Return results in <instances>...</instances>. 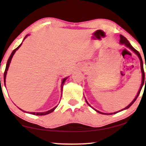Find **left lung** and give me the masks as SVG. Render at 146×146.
Returning a JSON list of instances; mask_svg holds the SVG:
<instances>
[{
    "mask_svg": "<svg viewBox=\"0 0 146 146\" xmlns=\"http://www.w3.org/2000/svg\"><path fill=\"white\" fill-rule=\"evenodd\" d=\"M119 37H120V40H119V42H120V44H125V46H126L127 47V48H129V49H131V50L132 51H133L138 56V57H139V60H140V64H141V73H142V83H141V87H140V88H139V90L138 91V93H137V96H135V98H134V100H133L131 102V104H129L127 106V107H125L124 109H123V110H121V111H122V110H125V109H127V108H129V107L131 106V105L133 104V103H134V102L136 100V99L137 98V97H138V96H139V93H140V92H141V88H142V86H143V83H144V80H145V73H144V70H143V61H142V58H141V55H140V54L139 53V52L137 51V50H135L134 48H133L132 46L131 45V44L129 42V41L127 40L126 39V38H125L124 36H122V35H119ZM145 68H146V67H145ZM145 81H146V78H145ZM86 103L88 104L91 107V106L88 103V102L86 101ZM94 110H95V109H94ZM96 111H98V113H102V114H107V115H109V114H112V113H102V112H100V111H98V110H95ZM119 111H117V112H119ZM117 113V112H114L113 113Z\"/></svg>",
    "mask_w": 146,
    "mask_h": 146,
    "instance_id": "8db88e82",
    "label": "left lung"
}]
</instances>
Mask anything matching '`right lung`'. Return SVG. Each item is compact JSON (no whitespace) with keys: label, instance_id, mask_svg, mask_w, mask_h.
<instances>
[{"label":"right lung","instance_id":"obj_1","mask_svg":"<svg viewBox=\"0 0 146 146\" xmlns=\"http://www.w3.org/2000/svg\"><path fill=\"white\" fill-rule=\"evenodd\" d=\"M27 36V35L25 37V38ZM24 38V39H25ZM22 45V43L21 44H20L19 46H18L17 48L16 49H15L13 51V52L11 53V56H10V57H9V60H8V61H7V66H6V68H5V72H4V82H5H5H6V75H7V70H8V69H9V65H10V63H11V60H12V58H13V55H14V54L15 53V52L19 48V47L21 46ZM67 79V78H64V79H63V80H62V85H61V90H62V89H63V86H64V83H65V81H66V80ZM57 106H56V107H54V108L53 109H52V110H49V111H45V112H37V113H36V112H30V113H31V114H33V115H46V114H48V113H51V112H52V111L56 109V108ZM21 110V109H20ZM26 112V111H25Z\"/></svg>","mask_w":146,"mask_h":146}]
</instances>
